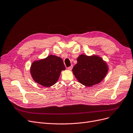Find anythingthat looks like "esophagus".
<instances>
[{"instance_id":"34e87169","label":"esophagus","mask_w":133,"mask_h":133,"mask_svg":"<svg viewBox=\"0 0 133 133\" xmlns=\"http://www.w3.org/2000/svg\"><path fill=\"white\" fill-rule=\"evenodd\" d=\"M72 68H73V66L72 65V66H70V67H68L67 68V69H68V70H72Z\"/></svg>"}]
</instances>
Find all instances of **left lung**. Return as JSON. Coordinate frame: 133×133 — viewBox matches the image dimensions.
Masks as SVG:
<instances>
[{"label": "left lung", "instance_id": "left-lung-1", "mask_svg": "<svg viewBox=\"0 0 133 133\" xmlns=\"http://www.w3.org/2000/svg\"><path fill=\"white\" fill-rule=\"evenodd\" d=\"M72 71L80 83L90 87L104 79L108 67L106 62L99 57L81 55L77 58V63L73 67Z\"/></svg>", "mask_w": 133, "mask_h": 133}]
</instances>
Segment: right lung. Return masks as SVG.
<instances>
[{
    "label": "right lung",
    "mask_w": 133,
    "mask_h": 133,
    "mask_svg": "<svg viewBox=\"0 0 133 133\" xmlns=\"http://www.w3.org/2000/svg\"><path fill=\"white\" fill-rule=\"evenodd\" d=\"M62 59L55 55L34 62L31 67V73L34 81L44 87L55 84L62 70H65Z\"/></svg>",
    "instance_id": "add662e5"
}]
</instances>
